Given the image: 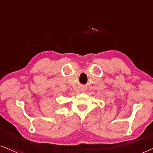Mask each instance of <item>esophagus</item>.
<instances>
[{"label": "esophagus", "mask_w": 153, "mask_h": 153, "mask_svg": "<svg viewBox=\"0 0 153 153\" xmlns=\"http://www.w3.org/2000/svg\"><path fill=\"white\" fill-rule=\"evenodd\" d=\"M85 90H86V89H85V88H83V89H82V91H85Z\"/></svg>", "instance_id": "34e87169"}]
</instances>
